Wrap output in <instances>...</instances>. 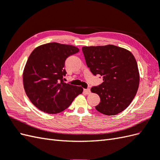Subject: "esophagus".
I'll return each instance as SVG.
<instances>
[{
    "mask_svg": "<svg viewBox=\"0 0 160 160\" xmlns=\"http://www.w3.org/2000/svg\"><path fill=\"white\" fill-rule=\"evenodd\" d=\"M84 93H85V94L89 95V94L91 93V90H90V88H86V89H84Z\"/></svg>",
    "mask_w": 160,
    "mask_h": 160,
    "instance_id": "1",
    "label": "esophagus"
}]
</instances>
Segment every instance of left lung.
Segmentation results:
<instances>
[{
  "label": "left lung",
  "instance_id": "obj_1",
  "mask_svg": "<svg viewBox=\"0 0 160 160\" xmlns=\"http://www.w3.org/2000/svg\"><path fill=\"white\" fill-rule=\"evenodd\" d=\"M88 68L103 77V82L92 87L100 98L98 112L116 115L130 104L138 91L140 74L130 51L114 45L84 46L82 48Z\"/></svg>",
  "mask_w": 160,
  "mask_h": 160
}]
</instances>
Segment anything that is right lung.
Here are the masks:
<instances>
[{"label":"right lung","mask_w":160,"mask_h":160,"mask_svg":"<svg viewBox=\"0 0 160 160\" xmlns=\"http://www.w3.org/2000/svg\"><path fill=\"white\" fill-rule=\"evenodd\" d=\"M79 50L72 45L52 42L37 47L30 54L23 71L24 88L32 104L42 112H62L83 92L81 87L63 82L66 58Z\"/></svg>","instance_id":"obj_1"}]
</instances>
